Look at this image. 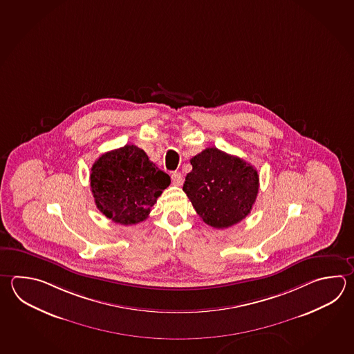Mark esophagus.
Returning <instances> with one entry per match:
<instances>
[{
    "label": "esophagus",
    "mask_w": 354,
    "mask_h": 354,
    "mask_svg": "<svg viewBox=\"0 0 354 354\" xmlns=\"http://www.w3.org/2000/svg\"><path fill=\"white\" fill-rule=\"evenodd\" d=\"M171 181H173L174 185L180 187L181 184H183V175L180 173L171 174Z\"/></svg>",
    "instance_id": "1"
}]
</instances>
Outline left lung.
<instances>
[{
    "mask_svg": "<svg viewBox=\"0 0 354 354\" xmlns=\"http://www.w3.org/2000/svg\"><path fill=\"white\" fill-rule=\"evenodd\" d=\"M190 164L183 190L204 223L228 228L251 213L260 187L252 165L216 147L195 155Z\"/></svg>",
    "mask_w": 354,
    "mask_h": 354,
    "instance_id": "obj_1",
    "label": "left lung"
}]
</instances>
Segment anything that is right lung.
<instances>
[{"instance_id": "add662e5", "label": "right lung", "mask_w": 354, "mask_h": 354, "mask_svg": "<svg viewBox=\"0 0 354 354\" xmlns=\"http://www.w3.org/2000/svg\"><path fill=\"white\" fill-rule=\"evenodd\" d=\"M169 185L170 176L135 145L103 153L91 169V189L97 208L123 225L145 221Z\"/></svg>"}]
</instances>
